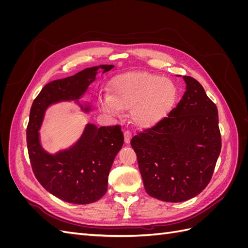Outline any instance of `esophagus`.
<instances>
[{
	"mask_svg": "<svg viewBox=\"0 0 248 248\" xmlns=\"http://www.w3.org/2000/svg\"><path fill=\"white\" fill-rule=\"evenodd\" d=\"M130 138H131V132L129 130H125L124 131V141L125 144H128L130 141Z\"/></svg>",
	"mask_w": 248,
	"mask_h": 248,
	"instance_id": "1",
	"label": "esophagus"
}]
</instances>
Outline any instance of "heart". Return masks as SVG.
I'll use <instances>...</instances> for the list:
<instances>
[{"mask_svg":"<svg viewBox=\"0 0 248 248\" xmlns=\"http://www.w3.org/2000/svg\"><path fill=\"white\" fill-rule=\"evenodd\" d=\"M177 97L178 89L171 80L147 72H130L115 78L111 94L100 95L98 107L111 118L130 108L131 123L149 128L167 117Z\"/></svg>","mask_w":248,"mask_h":248,"instance_id":"heart-1","label":"heart"}]
</instances>
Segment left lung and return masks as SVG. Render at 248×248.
Instances as JSON below:
<instances>
[{
  "instance_id": "1",
  "label": "left lung",
  "mask_w": 248,
  "mask_h": 248,
  "mask_svg": "<svg viewBox=\"0 0 248 248\" xmlns=\"http://www.w3.org/2000/svg\"><path fill=\"white\" fill-rule=\"evenodd\" d=\"M183 79L186 91L177 108L130 141L146 192L169 202L190 200L204 190L221 150L216 106L197 79Z\"/></svg>"
}]
</instances>
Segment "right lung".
Listing matches in <instances>:
<instances>
[{
	"instance_id": "add662e5",
	"label": "right lung",
	"mask_w": 248,
	"mask_h": 248,
	"mask_svg": "<svg viewBox=\"0 0 248 248\" xmlns=\"http://www.w3.org/2000/svg\"><path fill=\"white\" fill-rule=\"evenodd\" d=\"M112 68L114 65L94 66L72 77L50 81L43 87L30 110L27 145L33 172L44 188L64 202L86 205L106 194L109 170L123 146L124 137L119 125L98 128L88 123L72 146L50 154L40 141L44 115L52 104L63 101H74L82 111H91V106L80 103L79 99L99 70L104 73Z\"/></svg>"
}]
</instances>
